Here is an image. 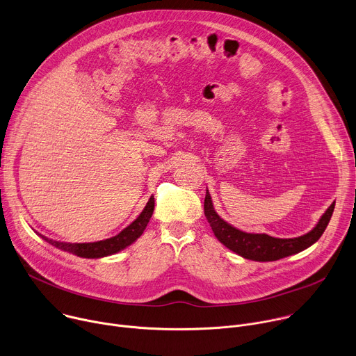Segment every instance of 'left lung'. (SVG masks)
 Instances as JSON below:
<instances>
[{
  "instance_id": "left-lung-1",
  "label": "left lung",
  "mask_w": 356,
  "mask_h": 356,
  "mask_svg": "<svg viewBox=\"0 0 356 356\" xmlns=\"http://www.w3.org/2000/svg\"><path fill=\"white\" fill-rule=\"evenodd\" d=\"M334 209L335 201L318 220L317 225L306 235L297 238H275L268 234L243 232L224 221L214 210V204L209 190L206 191L204 200V214L216 238L228 249L238 253L239 257L257 262L277 261L294 255V253H298L316 243L325 231Z\"/></svg>"
}]
</instances>
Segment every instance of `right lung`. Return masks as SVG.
I'll return each mask as SVG.
<instances>
[{"label": "right lung", "mask_w": 356, "mask_h": 356, "mask_svg": "<svg viewBox=\"0 0 356 356\" xmlns=\"http://www.w3.org/2000/svg\"><path fill=\"white\" fill-rule=\"evenodd\" d=\"M155 209V198L154 195H150L149 201L146 202L145 209L142 213L138 216V218L131 222L127 228H124L118 235L104 239V241H97V242H87V243H70V242H60V241H54L49 239L44 235L39 236L49 242L50 245H54L65 252H70L73 255H77L80 258H88V259H98V258H104L108 255H113V253H117L131 243H134L145 231L152 214H154Z\"/></svg>", "instance_id": "1"}]
</instances>
